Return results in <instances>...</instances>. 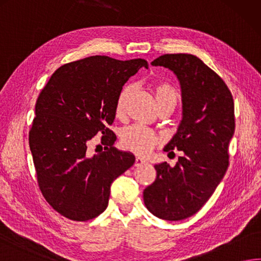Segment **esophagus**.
<instances>
[{
    "label": "esophagus",
    "mask_w": 261,
    "mask_h": 261,
    "mask_svg": "<svg viewBox=\"0 0 261 261\" xmlns=\"http://www.w3.org/2000/svg\"><path fill=\"white\" fill-rule=\"evenodd\" d=\"M143 165H145V160L141 159V158H136L135 159V162H134V166L135 167H141V166H143Z\"/></svg>",
    "instance_id": "1"
}]
</instances>
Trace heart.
<instances>
[{"mask_svg":"<svg viewBox=\"0 0 261 261\" xmlns=\"http://www.w3.org/2000/svg\"><path fill=\"white\" fill-rule=\"evenodd\" d=\"M155 103L159 110L170 109L173 110L178 105L179 93L174 86L166 83H158L152 86ZM133 92V86L127 84L121 88L117 96L115 114L117 117H121L125 112L126 103L128 101ZM161 142L158 134L141 126H129L120 132V143L122 147L137 155H146L154 149Z\"/></svg>","mask_w":261,"mask_h":261,"instance_id":"obj_1","label":"heart"}]
</instances>
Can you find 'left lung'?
<instances>
[{
    "mask_svg": "<svg viewBox=\"0 0 261 261\" xmlns=\"http://www.w3.org/2000/svg\"><path fill=\"white\" fill-rule=\"evenodd\" d=\"M179 81L183 118L165 151L183 152L175 167L155 165L156 178L144 190L147 210L165 220H181L203 207L228 168L235 130L234 101L227 85L192 54H164L151 62Z\"/></svg>",
    "mask_w": 261,
    "mask_h": 261,
    "instance_id": "1",
    "label": "left lung"
}]
</instances>
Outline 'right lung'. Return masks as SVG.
Listing matches in <instances>:
<instances>
[{
    "label": "right lung",
    "mask_w": 261,
    "mask_h": 261,
    "mask_svg": "<svg viewBox=\"0 0 261 261\" xmlns=\"http://www.w3.org/2000/svg\"><path fill=\"white\" fill-rule=\"evenodd\" d=\"M142 67H149L144 59L88 57L58 68L39 93L29 147L39 190L63 217H97L112 181L134 165V155L114 146L117 137L107 125L115 120L122 86ZM97 132L105 151L90 156L87 146Z\"/></svg>",
    "instance_id": "obj_1"
}]
</instances>
